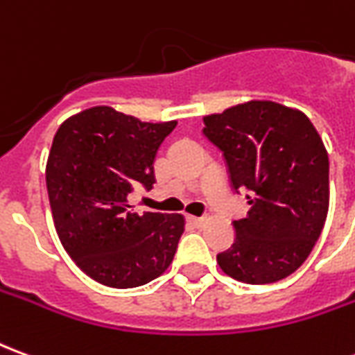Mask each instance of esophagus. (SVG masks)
Wrapping results in <instances>:
<instances>
[{"label": "esophagus", "mask_w": 355, "mask_h": 355, "mask_svg": "<svg viewBox=\"0 0 355 355\" xmlns=\"http://www.w3.org/2000/svg\"><path fill=\"white\" fill-rule=\"evenodd\" d=\"M188 223L196 226V228H201L203 224H205V218L203 216H188Z\"/></svg>", "instance_id": "34e87169"}]
</instances>
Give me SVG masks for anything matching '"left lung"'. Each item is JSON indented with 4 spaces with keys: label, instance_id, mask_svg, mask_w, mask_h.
<instances>
[{
    "label": "left lung",
    "instance_id": "left-lung-1",
    "mask_svg": "<svg viewBox=\"0 0 355 355\" xmlns=\"http://www.w3.org/2000/svg\"><path fill=\"white\" fill-rule=\"evenodd\" d=\"M223 152L232 190L251 209L234 220L236 239L216 262L251 285L279 282L302 266L329 211V155L312 121L277 102L251 101L203 117Z\"/></svg>",
    "mask_w": 355,
    "mask_h": 355
}]
</instances>
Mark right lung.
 <instances>
[{"label":"right lung","mask_w":355,"mask_h":355,"mask_svg":"<svg viewBox=\"0 0 355 355\" xmlns=\"http://www.w3.org/2000/svg\"><path fill=\"white\" fill-rule=\"evenodd\" d=\"M175 127L110 106L83 110L58 127L45 169L53 220L66 253L94 282L139 287L173 262L182 215L132 213L129 196L154 186L157 148Z\"/></svg>","instance_id":"add662e5"}]
</instances>
